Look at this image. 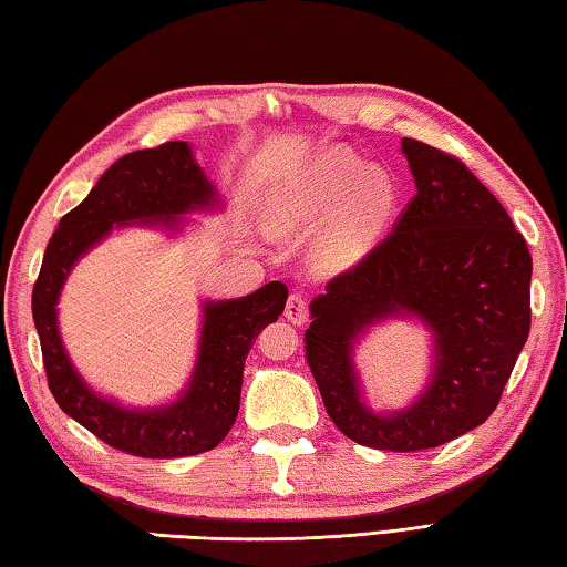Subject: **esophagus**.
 I'll use <instances>...</instances> for the list:
<instances>
[{"label": "esophagus", "mask_w": 567, "mask_h": 567, "mask_svg": "<svg viewBox=\"0 0 567 567\" xmlns=\"http://www.w3.org/2000/svg\"><path fill=\"white\" fill-rule=\"evenodd\" d=\"M286 319L296 326H301L306 323V319H309V306H306V301L299 293L289 296V301H286Z\"/></svg>", "instance_id": "34e87169"}]
</instances>
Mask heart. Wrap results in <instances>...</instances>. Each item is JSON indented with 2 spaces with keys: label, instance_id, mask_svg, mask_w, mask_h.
I'll return each instance as SVG.
<instances>
[{
  "label": "heart",
  "instance_id": "b5f03b06",
  "mask_svg": "<svg viewBox=\"0 0 567 567\" xmlns=\"http://www.w3.org/2000/svg\"><path fill=\"white\" fill-rule=\"evenodd\" d=\"M399 204L393 174L351 148L329 146L278 186L268 202L266 228L274 236H291L329 216L313 236L311 258L323 271H346L379 244Z\"/></svg>",
  "mask_w": 567,
  "mask_h": 567
}]
</instances>
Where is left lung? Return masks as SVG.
Here are the masks:
<instances>
[{
  "instance_id": "1",
  "label": "left lung",
  "mask_w": 567,
  "mask_h": 567,
  "mask_svg": "<svg viewBox=\"0 0 567 567\" xmlns=\"http://www.w3.org/2000/svg\"><path fill=\"white\" fill-rule=\"evenodd\" d=\"M415 196L389 238L311 301L306 359L326 411L351 441L411 453L488 421L530 331L533 258L511 216L468 166L403 138ZM419 318L434 336L422 395L373 412L354 371V346L373 324Z\"/></svg>"
}]
</instances>
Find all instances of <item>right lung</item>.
<instances>
[{
	"label": "right lung",
	"instance_id": "obj_1",
	"mask_svg": "<svg viewBox=\"0 0 567 567\" xmlns=\"http://www.w3.org/2000/svg\"><path fill=\"white\" fill-rule=\"evenodd\" d=\"M221 206L192 146L166 142L126 154L109 166L49 238L32 291L49 391L69 419L116 451L138 458H184L216 449L238 415L246 355L261 329L284 313L289 289L271 281L241 299L204 301L196 363L184 391L172 403L128 409L96 393L69 361L56 319L66 276L114 228L152 226L178 234L188 224L186 214Z\"/></svg>",
	"mask_w": 567,
	"mask_h": 567
}]
</instances>
